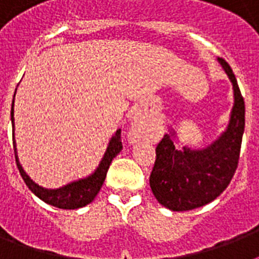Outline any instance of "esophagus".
<instances>
[{
	"instance_id": "34e87169",
	"label": "esophagus",
	"mask_w": 259,
	"mask_h": 259,
	"mask_svg": "<svg viewBox=\"0 0 259 259\" xmlns=\"http://www.w3.org/2000/svg\"><path fill=\"white\" fill-rule=\"evenodd\" d=\"M146 127V117L142 115V114H138L137 117L134 118L133 127H132V132H130V140L132 141H136L138 138L141 137L144 130Z\"/></svg>"
}]
</instances>
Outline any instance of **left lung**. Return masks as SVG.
Masks as SVG:
<instances>
[{
    "label": "left lung",
    "mask_w": 259,
    "mask_h": 259,
    "mask_svg": "<svg viewBox=\"0 0 259 259\" xmlns=\"http://www.w3.org/2000/svg\"><path fill=\"white\" fill-rule=\"evenodd\" d=\"M233 83L234 107L227 129L204 149L175 148L166 133L156 148L150 188L157 201L172 211H188L205 205L221 195L237 170L245 132V101L231 67L218 58Z\"/></svg>",
    "instance_id": "left-lung-1"
}]
</instances>
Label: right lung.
Instances as JSON below:
<instances>
[{"label":"right lung","instance_id":"obj_1","mask_svg":"<svg viewBox=\"0 0 259 259\" xmlns=\"http://www.w3.org/2000/svg\"><path fill=\"white\" fill-rule=\"evenodd\" d=\"M14 103V98H13ZM10 117H12V126H13V149H14V157H16V164L20 170V175L25 181V184L28 185V188L32 192L41 199L42 201H46L48 204L58 207L62 209H76L80 207L90 204L94 200V197L97 196L99 189L103 185V181L106 179V173L109 169L110 164L113 161V158L117 156L122 150V141H121V129H118L115 132L111 140L109 142V146L106 149V153L102 158L101 164L97 168V170L90 175L86 179L82 180L74 181L70 184L64 185L62 188L58 189H47L36 184L32 179H30L24 169H22L21 164L18 161L17 152H16V142H14V118H13V105H12V111H10Z\"/></svg>","mask_w":259,"mask_h":259}]
</instances>
